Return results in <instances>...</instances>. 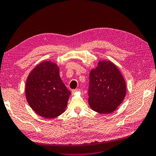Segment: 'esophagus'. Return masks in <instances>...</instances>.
Segmentation results:
<instances>
[{
	"instance_id": "1",
	"label": "esophagus",
	"mask_w": 156,
	"mask_h": 156,
	"mask_svg": "<svg viewBox=\"0 0 156 156\" xmlns=\"http://www.w3.org/2000/svg\"><path fill=\"white\" fill-rule=\"evenodd\" d=\"M79 90H80V89H73V90H72V93H75L76 92H78V91H79Z\"/></svg>"
}]
</instances>
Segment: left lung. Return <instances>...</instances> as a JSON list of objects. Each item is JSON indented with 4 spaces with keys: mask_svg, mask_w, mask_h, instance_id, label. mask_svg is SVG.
Listing matches in <instances>:
<instances>
[{
    "mask_svg": "<svg viewBox=\"0 0 156 156\" xmlns=\"http://www.w3.org/2000/svg\"><path fill=\"white\" fill-rule=\"evenodd\" d=\"M124 78L115 65L101 61L89 74V104L91 109L101 114L111 113L126 96Z\"/></svg>",
    "mask_w": 156,
    "mask_h": 156,
    "instance_id": "8db88e82",
    "label": "left lung"
}]
</instances>
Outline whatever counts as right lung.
Masks as SVG:
<instances>
[{
    "instance_id": "obj_1",
    "label": "right lung",
    "mask_w": 156,
    "mask_h": 156,
    "mask_svg": "<svg viewBox=\"0 0 156 156\" xmlns=\"http://www.w3.org/2000/svg\"><path fill=\"white\" fill-rule=\"evenodd\" d=\"M25 92L31 108L48 119L64 112L71 95L60 78L58 67L50 61H43L31 71Z\"/></svg>"
}]
</instances>
